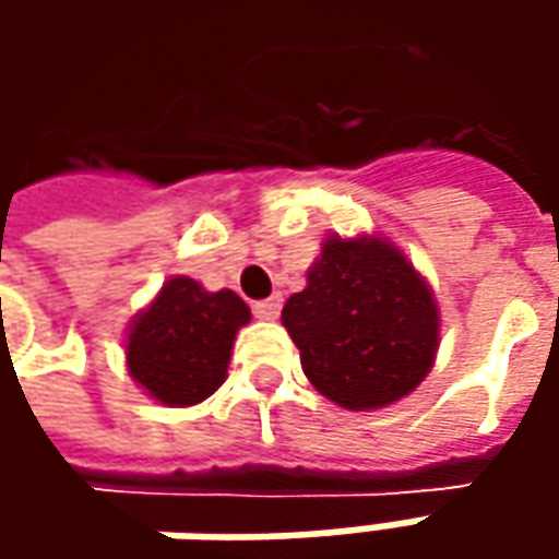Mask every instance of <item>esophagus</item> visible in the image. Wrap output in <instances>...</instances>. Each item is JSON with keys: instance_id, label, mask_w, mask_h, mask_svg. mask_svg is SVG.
Masks as SVG:
<instances>
[{"instance_id": "34e87169", "label": "esophagus", "mask_w": 559, "mask_h": 559, "mask_svg": "<svg viewBox=\"0 0 559 559\" xmlns=\"http://www.w3.org/2000/svg\"><path fill=\"white\" fill-rule=\"evenodd\" d=\"M283 311V295H270L264 301H254V313L261 317V320H276Z\"/></svg>"}]
</instances>
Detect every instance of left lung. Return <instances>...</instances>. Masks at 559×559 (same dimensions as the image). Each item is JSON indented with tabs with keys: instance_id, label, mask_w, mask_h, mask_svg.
<instances>
[{
	"instance_id": "obj_1",
	"label": "left lung",
	"mask_w": 559,
	"mask_h": 559,
	"mask_svg": "<svg viewBox=\"0 0 559 559\" xmlns=\"http://www.w3.org/2000/svg\"><path fill=\"white\" fill-rule=\"evenodd\" d=\"M311 385L348 411L411 395L439 348V308L414 264L379 236L326 239L283 308Z\"/></svg>"
}]
</instances>
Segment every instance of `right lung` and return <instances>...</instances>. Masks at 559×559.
I'll list each match as a JSON object with an SVG mask.
<instances>
[{
  "label": "right lung",
  "mask_w": 559,
  "mask_h": 559,
  "mask_svg": "<svg viewBox=\"0 0 559 559\" xmlns=\"http://www.w3.org/2000/svg\"><path fill=\"white\" fill-rule=\"evenodd\" d=\"M248 317L236 292H207L189 276H174L130 326V376L167 407L199 404L221 389L233 338Z\"/></svg>",
  "instance_id": "obj_1"
}]
</instances>
